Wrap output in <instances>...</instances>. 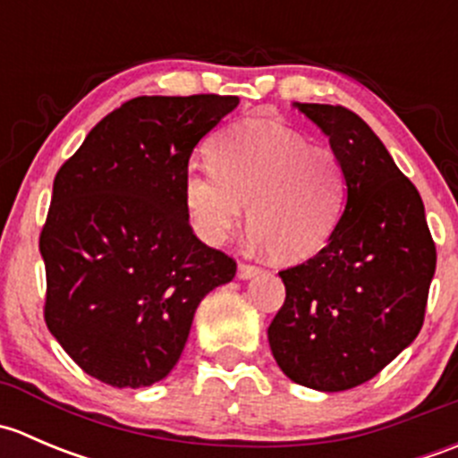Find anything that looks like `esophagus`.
Wrapping results in <instances>:
<instances>
[{
  "label": "esophagus",
  "instance_id": "34e87169",
  "mask_svg": "<svg viewBox=\"0 0 458 458\" xmlns=\"http://www.w3.org/2000/svg\"><path fill=\"white\" fill-rule=\"evenodd\" d=\"M259 272H261V270H259L257 266H248V263H239V267H237V276L242 281L252 279V276H257Z\"/></svg>",
  "mask_w": 458,
  "mask_h": 458
}]
</instances>
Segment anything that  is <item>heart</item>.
I'll list each match as a JSON object with an SVG mask.
<instances>
[{
	"label": "heart",
	"instance_id": "obj_1",
	"mask_svg": "<svg viewBox=\"0 0 458 458\" xmlns=\"http://www.w3.org/2000/svg\"><path fill=\"white\" fill-rule=\"evenodd\" d=\"M212 173L183 177V208L197 237L221 246L243 219L257 246L299 263L327 246L345 201L344 165L330 148L267 119H242L208 148Z\"/></svg>",
	"mask_w": 458,
	"mask_h": 458
}]
</instances>
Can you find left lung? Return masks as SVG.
<instances>
[{
	"instance_id": "8db88e82",
	"label": "left lung",
	"mask_w": 458,
	"mask_h": 458,
	"mask_svg": "<svg viewBox=\"0 0 458 458\" xmlns=\"http://www.w3.org/2000/svg\"><path fill=\"white\" fill-rule=\"evenodd\" d=\"M293 106L330 140L344 165L345 206L327 246L279 272L285 301L267 341L290 381L344 392L377 377L417 339L437 248L421 195L359 114Z\"/></svg>"
}]
</instances>
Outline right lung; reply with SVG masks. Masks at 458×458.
<instances>
[{"mask_svg":"<svg viewBox=\"0 0 458 458\" xmlns=\"http://www.w3.org/2000/svg\"><path fill=\"white\" fill-rule=\"evenodd\" d=\"M237 97H137L59 168L39 239L46 326L113 387H148L183 352L197 306L237 263L192 233L183 177Z\"/></svg>","mask_w":458,"mask_h":458,"instance_id":"add662e5","label":"right lung"}]
</instances>
